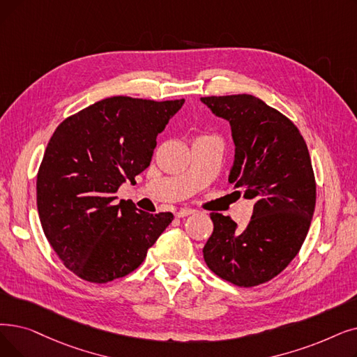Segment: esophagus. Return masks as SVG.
<instances>
[{
    "label": "esophagus",
    "instance_id": "obj_1",
    "mask_svg": "<svg viewBox=\"0 0 357 357\" xmlns=\"http://www.w3.org/2000/svg\"><path fill=\"white\" fill-rule=\"evenodd\" d=\"M195 213V210H192V208H181V210H178L176 213H175V215L176 217H187V215H190V214H194Z\"/></svg>",
    "mask_w": 357,
    "mask_h": 357
}]
</instances>
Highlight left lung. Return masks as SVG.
<instances>
[{
  "label": "left lung",
  "mask_w": 357,
  "mask_h": 357,
  "mask_svg": "<svg viewBox=\"0 0 357 357\" xmlns=\"http://www.w3.org/2000/svg\"><path fill=\"white\" fill-rule=\"evenodd\" d=\"M201 102L229 121L235 143L229 182L255 203L242 231L229 215L210 214L214 230L204 261L229 283L258 286L290 264L307 235L317 199L311 158L298 127L261 99L230 95Z\"/></svg>",
  "instance_id": "8db88e82"
}]
</instances>
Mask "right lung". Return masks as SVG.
I'll return each instance as SVG.
<instances>
[{
	"label": "right lung",
	"mask_w": 357,
	"mask_h": 357,
	"mask_svg": "<svg viewBox=\"0 0 357 357\" xmlns=\"http://www.w3.org/2000/svg\"><path fill=\"white\" fill-rule=\"evenodd\" d=\"M114 96L59 123L38 172L43 234L64 266L90 283H107L140 267L174 220L131 201L115 203L127 179L149 167L156 138L183 105Z\"/></svg>",
	"instance_id": "right-lung-1"
}]
</instances>
